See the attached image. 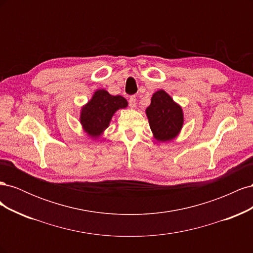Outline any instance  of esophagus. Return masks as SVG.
<instances>
[{
	"instance_id": "1",
	"label": "esophagus",
	"mask_w": 253,
	"mask_h": 253,
	"mask_svg": "<svg viewBox=\"0 0 253 253\" xmlns=\"http://www.w3.org/2000/svg\"><path fill=\"white\" fill-rule=\"evenodd\" d=\"M136 103H137V101H136V96H131V97H129V99H128V104H129V106H131V108H135Z\"/></svg>"
}]
</instances>
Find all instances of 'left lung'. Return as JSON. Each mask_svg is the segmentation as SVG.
I'll return each mask as SVG.
<instances>
[{
    "instance_id": "obj_1",
    "label": "left lung",
    "mask_w": 253,
    "mask_h": 253,
    "mask_svg": "<svg viewBox=\"0 0 253 253\" xmlns=\"http://www.w3.org/2000/svg\"><path fill=\"white\" fill-rule=\"evenodd\" d=\"M150 127L158 141H170L178 135L183 124L180 106L165 90L153 95L151 104L145 111Z\"/></svg>"
}]
</instances>
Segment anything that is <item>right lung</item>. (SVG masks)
<instances>
[{
    "label": "right lung",
    "mask_w": 253,
    "mask_h": 253,
    "mask_svg": "<svg viewBox=\"0 0 253 253\" xmlns=\"http://www.w3.org/2000/svg\"><path fill=\"white\" fill-rule=\"evenodd\" d=\"M127 106V101L122 96H112L104 89L95 91L93 98L83 106L80 115V122L91 137L101 135L109 126L114 113Z\"/></svg>",
    "instance_id": "1"
}]
</instances>
